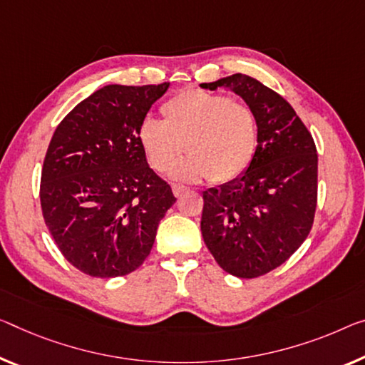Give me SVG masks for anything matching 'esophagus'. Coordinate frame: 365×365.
<instances>
[{"label":"esophagus","mask_w":365,"mask_h":365,"mask_svg":"<svg viewBox=\"0 0 365 365\" xmlns=\"http://www.w3.org/2000/svg\"><path fill=\"white\" fill-rule=\"evenodd\" d=\"M187 190L189 189L186 186H179V184H175V186H173V192H175L176 197H182V194L187 192Z\"/></svg>","instance_id":"esophagus-1"}]
</instances>
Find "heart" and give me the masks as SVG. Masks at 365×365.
Here are the masks:
<instances>
[{
    "label": "heart",
    "mask_w": 365,
    "mask_h": 365,
    "mask_svg": "<svg viewBox=\"0 0 365 365\" xmlns=\"http://www.w3.org/2000/svg\"><path fill=\"white\" fill-rule=\"evenodd\" d=\"M160 112L163 122L145 119L138 127V143L155 171H171L184 147L190 158L176 171L181 179L225 184L253 163L257 119L248 104L190 88L168 99Z\"/></svg>",
    "instance_id": "b5f03b06"
}]
</instances>
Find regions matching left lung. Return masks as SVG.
<instances>
[{"mask_svg": "<svg viewBox=\"0 0 365 365\" xmlns=\"http://www.w3.org/2000/svg\"><path fill=\"white\" fill-rule=\"evenodd\" d=\"M228 88L257 119L253 163L241 178L207 189L200 230L223 271L241 279L271 272L310 233L318 197V155L312 133L292 106L248 75L202 83Z\"/></svg>", "mask_w": 365, "mask_h": 365, "instance_id": "left-lung-1", "label": "left lung"}]
</instances>
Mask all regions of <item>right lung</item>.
<instances>
[{
  "instance_id": "add662e5",
  "label": "right lung",
  "mask_w": 365,
  "mask_h": 365,
  "mask_svg": "<svg viewBox=\"0 0 365 365\" xmlns=\"http://www.w3.org/2000/svg\"><path fill=\"white\" fill-rule=\"evenodd\" d=\"M168 86L101 88L65 115L50 140L42 215L60 253L88 276L120 277L142 266L176 202L138 143L140 124Z\"/></svg>"
}]
</instances>
